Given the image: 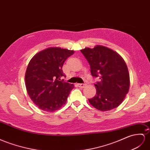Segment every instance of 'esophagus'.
<instances>
[{
  "label": "esophagus",
  "instance_id": "obj_1",
  "mask_svg": "<svg viewBox=\"0 0 150 150\" xmlns=\"http://www.w3.org/2000/svg\"><path fill=\"white\" fill-rule=\"evenodd\" d=\"M77 86L79 87H81V88H83L86 86V83H77Z\"/></svg>",
  "mask_w": 150,
  "mask_h": 150
}]
</instances>
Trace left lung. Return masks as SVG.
I'll return each mask as SVG.
<instances>
[{
  "label": "left lung",
  "instance_id": "obj_1",
  "mask_svg": "<svg viewBox=\"0 0 150 150\" xmlns=\"http://www.w3.org/2000/svg\"><path fill=\"white\" fill-rule=\"evenodd\" d=\"M80 51L90 64L92 76L99 79L94 84L96 94L89 99L90 104L103 112L117 108L124 101L130 87L129 71L124 59L102 45Z\"/></svg>",
  "mask_w": 150,
  "mask_h": 150
}]
</instances>
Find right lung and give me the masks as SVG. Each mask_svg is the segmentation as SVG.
Listing matches in <instances>:
<instances>
[{"mask_svg": "<svg viewBox=\"0 0 150 150\" xmlns=\"http://www.w3.org/2000/svg\"><path fill=\"white\" fill-rule=\"evenodd\" d=\"M74 51L49 47L34 56L25 74L26 91L32 101L40 110L53 112L66 103L74 84L61 80L65 76L62 67Z\"/></svg>", "mask_w": 150, "mask_h": 150, "instance_id": "right-lung-1", "label": "right lung"}]
</instances>
